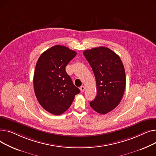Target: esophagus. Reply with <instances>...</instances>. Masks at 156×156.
Segmentation results:
<instances>
[{"label": "esophagus", "instance_id": "obj_1", "mask_svg": "<svg viewBox=\"0 0 156 156\" xmlns=\"http://www.w3.org/2000/svg\"><path fill=\"white\" fill-rule=\"evenodd\" d=\"M80 91H81L82 93V92H84V90H85V87H84V86H80Z\"/></svg>", "mask_w": 156, "mask_h": 156}]
</instances>
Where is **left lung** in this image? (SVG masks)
Returning <instances> with one entry per match:
<instances>
[{"mask_svg":"<svg viewBox=\"0 0 156 156\" xmlns=\"http://www.w3.org/2000/svg\"><path fill=\"white\" fill-rule=\"evenodd\" d=\"M93 69L96 81L97 95L90 106L100 114L112 111L120 103L126 86L123 64L118 55L105 47L83 52Z\"/></svg>","mask_w":156,"mask_h":156,"instance_id":"8db88e82","label":"left lung"}]
</instances>
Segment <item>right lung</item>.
<instances>
[{
  "mask_svg": "<svg viewBox=\"0 0 156 156\" xmlns=\"http://www.w3.org/2000/svg\"><path fill=\"white\" fill-rule=\"evenodd\" d=\"M77 55L67 47L55 45L44 51L34 73V93L46 111L59 115L67 111L80 90L73 84L66 67Z\"/></svg>",
  "mask_w": 156,
  "mask_h": 156,
  "instance_id": "obj_1",
  "label": "right lung"
}]
</instances>
